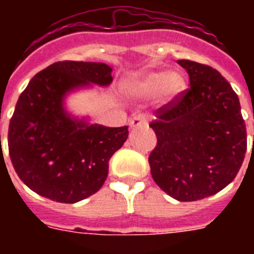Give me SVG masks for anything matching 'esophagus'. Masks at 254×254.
Masks as SVG:
<instances>
[{
	"mask_svg": "<svg viewBox=\"0 0 254 254\" xmlns=\"http://www.w3.org/2000/svg\"><path fill=\"white\" fill-rule=\"evenodd\" d=\"M147 124V117L143 113H138L134 115L130 120V127H145Z\"/></svg>",
	"mask_w": 254,
	"mask_h": 254,
	"instance_id": "1",
	"label": "esophagus"
}]
</instances>
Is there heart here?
<instances>
[{
  "label": "heart",
  "instance_id": "b5f03b06",
  "mask_svg": "<svg viewBox=\"0 0 254 254\" xmlns=\"http://www.w3.org/2000/svg\"><path fill=\"white\" fill-rule=\"evenodd\" d=\"M186 88V81L182 75L177 72L167 73L165 71L147 73L141 80L130 87L133 93L143 97H154L161 95L163 99L171 100Z\"/></svg>",
  "mask_w": 254,
  "mask_h": 254
}]
</instances>
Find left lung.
Returning <instances> with one entry per match:
<instances>
[{
  "mask_svg": "<svg viewBox=\"0 0 254 254\" xmlns=\"http://www.w3.org/2000/svg\"><path fill=\"white\" fill-rule=\"evenodd\" d=\"M190 87L155 111L157 145L149 155L154 182L179 201H195L227 187L247 151V127L236 92L207 64L178 61Z\"/></svg>",
  "mask_w": 254,
  "mask_h": 254,
  "instance_id": "1",
  "label": "left lung"
}]
</instances>
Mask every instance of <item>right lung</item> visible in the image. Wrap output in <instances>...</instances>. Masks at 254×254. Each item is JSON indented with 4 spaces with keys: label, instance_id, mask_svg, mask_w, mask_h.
I'll use <instances>...</instances> for the list:
<instances>
[{
    "label": "right lung",
    "instance_id": "obj_1",
    "mask_svg": "<svg viewBox=\"0 0 254 254\" xmlns=\"http://www.w3.org/2000/svg\"><path fill=\"white\" fill-rule=\"evenodd\" d=\"M104 63L57 62L30 80L10 119L9 154L18 177L34 192L76 203L97 192L108 162L127 138V127H107L71 119L63 99L75 88L111 84Z\"/></svg>",
    "mask_w": 254,
    "mask_h": 254
}]
</instances>
